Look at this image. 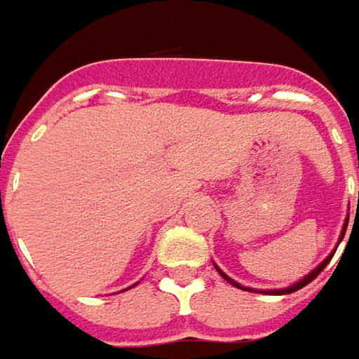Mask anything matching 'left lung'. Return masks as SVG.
<instances>
[{
	"instance_id": "obj_1",
	"label": "left lung",
	"mask_w": 359,
	"mask_h": 359,
	"mask_svg": "<svg viewBox=\"0 0 359 359\" xmlns=\"http://www.w3.org/2000/svg\"><path fill=\"white\" fill-rule=\"evenodd\" d=\"M358 207H359V195H358ZM346 226H348V220L346 222H344V230H342V236H340V241H342V238H344V233H346ZM332 255H334V253H332ZM332 255L330 257H327V259H325V261H323L321 265L317 266V269H315V271H311V273L307 274L306 278H304V280H299V282H296V284H294V286H290V288H284V290H273V292H271V290H269V292H266V294H292V292H296V290H299V288H304V286H307V284H309V282L311 280H315V278H317V276H319V273H321L323 269H325V266L329 265V261L330 259H332ZM218 273L222 274V276H224L226 280L230 282V284H233V286H236V288H243V286H240V284H238V282H233L232 278H228V276H226L224 273H222V271H220V269H218ZM243 290H249V288H243ZM249 292H255V290H249Z\"/></svg>"
}]
</instances>
